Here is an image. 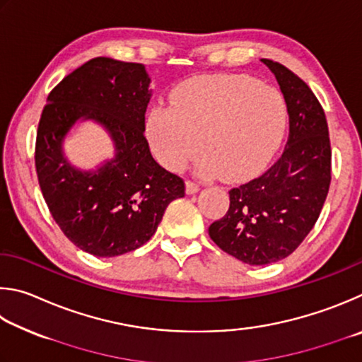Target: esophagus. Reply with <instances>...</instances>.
<instances>
[{
  "label": "esophagus",
  "mask_w": 362,
  "mask_h": 362,
  "mask_svg": "<svg viewBox=\"0 0 362 362\" xmlns=\"http://www.w3.org/2000/svg\"><path fill=\"white\" fill-rule=\"evenodd\" d=\"M199 185L197 182H194V181H186V192L187 194H195V192H199Z\"/></svg>",
  "instance_id": "obj_1"
}]
</instances>
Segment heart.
Listing matches in <instances>:
<instances>
[{"mask_svg":"<svg viewBox=\"0 0 362 362\" xmlns=\"http://www.w3.org/2000/svg\"><path fill=\"white\" fill-rule=\"evenodd\" d=\"M171 106L146 116V136L158 162L181 170L199 151L197 170L227 181L245 180L270 160L286 130L283 93L246 74L192 78L171 92Z\"/></svg>","mask_w":362,"mask_h":362,"instance_id":"obj_1","label":"heart"}]
</instances>
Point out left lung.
I'll use <instances>...</instances> for the list:
<instances>
[{
  "instance_id": "obj_1",
  "label": "left lung",
  "mask_w": 362,
  "mask_h": 362,
  "mask_svg": "<svg viewBox=\"0 0 362 362\" xmlns=\"http://www.w3.org/2000/svg\"><path fill=\"white\" fill-rule=\"evenodd\" d=\"M261 62L286 100V148L265 173L230 189L229 210L208 229L221 250L250 265L278 262L294 252L318 221L331 185V141L318 98L289 68Z\"/></svg>"
}]
</instances>
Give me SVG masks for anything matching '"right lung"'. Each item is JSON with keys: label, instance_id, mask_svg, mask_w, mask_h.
<instances>
[{"label": "right lung", "instance_id": "1", "mask_svg": "<svg viewBox=\"0 0 362 362\" xmlns=\"http://www.w3.org/2000/svg\"><path fill=\"white\" fill-rule=\"evenodd\" d=\"M149 82L141 63L97 57L52 88L37 125L42 197L69 242L97 257L139 248L170 202L185 197V181L154 160L144 136ZM78 118L103 124L117 148L115 158L93 172L78 170L62 156V139Z\"/></svg>", "mask_w": 362, "mask_h": 362}]
</instances>
